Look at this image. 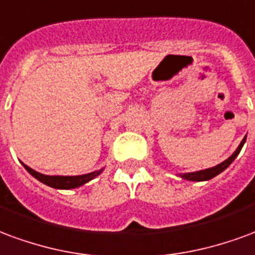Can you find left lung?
<instances>
[{
	"instance_id": "obj_1",
	"label": "left lung",
	"mask_w": 255,
	"mask_h": 255,
	"mask_svg": "<svg viewBox=\"0 0 255 255\" xmlns=\"http://www.w3.org/2000/svg\"><path fill=\"white\" fill-rule=\"evenodd\" d=\"M246 137L247 135H245V138L242 140V142L239 144V146L237 148V150L232 153L227 160H224L223 163H220V164H217V166L212 167V168H206V170H201V171H196V172H186V174H179V176L181 178H183V179H186V181H193V182H202V181H209V179H212V178H215L216 175H219L220 172H223V171L226 170L227 167L231 164L232 161L235 160V157H237L238 155H239V152H241V149H242V146L245 145V142H246Z\"/></svg>"
}]
</instances>
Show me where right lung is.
<instances>
[{
    "mask_svg": "<svg viewBox=\"0 0 255 255\" xmlns=\"http://www.w3.org/2000/svg\"><path fill=\"white\" fill-rule=\"evenodd\" d=\"M23 166L25 170L28 171L29 174L36 178L39 182H42L44 185H47L50 187H54V189H62V190H69V189H76V187H80L85 185L87 182L92 181L94 178L99 175L100 172L103 171L98 170L94 171V172H89V174H83V175H74V176H64V175H44V174H40L38 171L29 168L28 166H25L23 163Z\"/></svg>",
    "mask_w": 255,
    "mask_h": 255,
    "instance_id": "right-lung-1",
    "label": "right lung"
}]
</instances>
